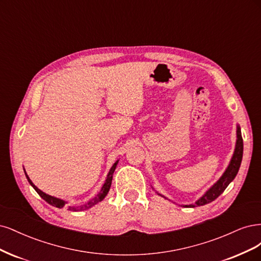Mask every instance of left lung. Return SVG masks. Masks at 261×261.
Wrapping results in <instances>:
<instances>
[{"label": "left lung", "mask_w": 261, "mask_h": 261, "mask_svg": "<svg viewBox=\"0 0 261 261\" xmlns=\"http://www.w3.org/2000/svg\"><path fill=\"white\" fill-rule=\"evenodd\" d=\"M242 158H243V139H242L241 128H240V125L238 124L237 125V142H235L234 153L232 155V158H231L229 166L226 167L225 171L220 176V179L218 180L212 188L208 189L205 194L201 197H199L194 204L183 205V207L191 208V207H196V206H203V205L212 203V201L215 200L218 196L221 195L223 191L226 188H228L229 184L234 180L235 176H237L240 167H241ZM157 194L163 196L164 198H167L166 196L159 194L158 192H157Z\"/></svg>", "instance_id": "left-lung-1"}]
</instances>
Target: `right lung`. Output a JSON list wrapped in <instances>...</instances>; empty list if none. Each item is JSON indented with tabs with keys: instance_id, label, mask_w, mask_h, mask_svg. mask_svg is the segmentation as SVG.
Returning <instances> with one entry per match:
<instances>
[{
	"instance_id": "right-lung-1",
	"label": "right lung",
	"mask_w": 261,
	"mask_h": 261,
	"mask_svg": "<svg viewBox=\"0 0 261 261\" xmlns=\"http://www.w3.org/2000/svg\"><path fill=\"white\" fill-rule=\"evenodd\" d=\"M118 162H119V161H117V162L112 166L111 170H109V172H108V174H107V176H106L105 183L103 184L102 189H100V191L98 192V194H97L95 197L90 199V200L88 201V203L83 204V205H80V206H68V210H72V212H81V210H87V209H89V208H91V207H93V206L96 205L97 203H99V201H102V200L106 197V195L108 194L109 189H111L112 180H113V174H114V172H115V169H116L117 165H118ZM23 170H24V169H23ZM24 174H26V178H27L28 182L30 183V186L37 191L38 194H39L42 198H43V199L46 201V203H48L49 205H52V206H54V207H57V208L66 207V204H67L66 200L61 199V198H57V197H54V196H51V195L46 194V193L42 192L40 189H38V188L35 186V184L32 183V181L30 180L28 174L26 173V170H24Z\"/></svg>"
}]
</instances>
